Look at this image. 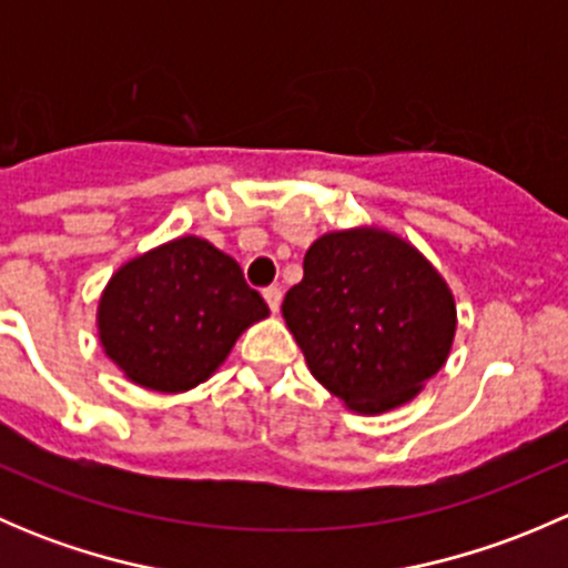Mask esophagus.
I'll list each match as a JSON object with an SVG mask.
<instances>
[{
	"instance_id": "34e87169",
	"label": "esophagus",
	"mask_w": 568,
	"mask_h": 568,
	"mask_svg": "<svg viewBox=\"0 0 568 568\" xmlns=\"http://www.w3.org/2000/svg\"><path fill=\"white\" fill-rule=\"evenodd\" d=\"M263 300H266V305L272 307V313H280V302H283V291H280L277 285H272V288L263 291Z\"/></svg>"
}]
</instances>
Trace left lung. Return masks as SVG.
<instances>
[{
	"label": "left lung",
	"mask_w": 568,
	"mask_h": 568,
	"mask_svg": "<svg viewBox=\"0 0 568 568\" xmlns=\"http://www.w3.org/2000/svg\"><path fill=\"white\" fill-rule=\"evenodd\" d=\"M283 318L318 385L346 409L382 415L420 395L448 363L456 300L412 242L376 225L318 236Z\"/></svg>",
	"instance_id": "obj_1"
}]
</instances>
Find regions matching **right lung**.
<instances>
[{
  "instance_id": "right-lung-1",
  "label": "right lung",
  "mask_w": 568,
  "mask_h": 568,
  "mask_svg": "<svg viewBox=\"0 0 568 568\" xmlns=\"http://www.w3.org/2000/svg\"><path fill=\"white\" fill-rule=\"evenodd\" d=\"M266 302L209 239L178 236L109 277L95 326L101 348L136 387L186 393L211 379Z\"/></svg>"
}]
</instances>
